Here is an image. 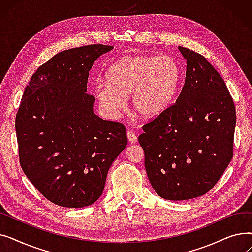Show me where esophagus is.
<instances>
[{
    "label": "esophagus",
    "instance_id": "esophagus-1",
    "mask_svg": "<svg viewBox=\"0 0 252 252\" xmlns=\"http://www.w3.org/2000/svg\"><path fill=\"white\" fill-rule=\"evenodd\" d=\"M126 136H127V139H128L129 143H137L138 139H137V136L133 130H127Z\"/></svg>",
    "mask_w": 252,
    "mask_h": 252
}]
</instances>
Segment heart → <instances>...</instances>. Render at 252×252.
I'll list each match as a JSON object with an SVG mask.
<instances>
[{
	"label": "heart",
	"instance_id": "heart-1",
	"mask_svg": "<svg viewBox=\"0 0 252 252\" xmlns=\"http://www.w3.org/2000/svg\"><path fill=\"white\" fill-rule=\"evenodd\" d=\"M106 85L96 88L102 107L115 113L130 96L131 107L144 118L163 112L177 93L181 69L169 56L130 55L117 60L105 74Z\"/></svg>",
	"mask_w": 252,
	"mask_h": 252
}]
</instances>
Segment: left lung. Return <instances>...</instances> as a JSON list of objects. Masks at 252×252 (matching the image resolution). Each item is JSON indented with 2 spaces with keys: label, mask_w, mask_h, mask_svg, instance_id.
Returning a JSON list of instances; mask_svg holds the SVG:
<instances>
[{
  "label": "left lung",
  "mask_w": 252,
  "mask_h": 252,
  "mask_svg": "<svg viewBox=\"0 0 252 252\" xmlns=\"http://www.w3.org/2000/svg\"><path fill=\"white\" fill-rule=\"evenodd\" d=\"M186 78L175 104L143 126L139 143L154 191L188 200L213 189L233 157L236 109L220 73L202 55L179 47Z\"/></svg>",
  "instance_id": "1"
}]
</instances>
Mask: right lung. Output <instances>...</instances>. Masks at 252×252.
<instances>
[{"label":"right lung","instance_id":"add662e5","mask_svg":"<svg viewBox=\"0 0 252 252\" xmlns=\"http://www.w3.org/2000/svg\"><path fill=\"white\" fill-rule=\"evenodd\" d=\"M112 46L62 51L39 66L15 119L19 162L45 198L62 207L89 206L102 195L109 167L127 144L123 124L93 111L87 93L93 63Z\"/></svg>","mask_w":252,"mask_h":252}]
</instances>
